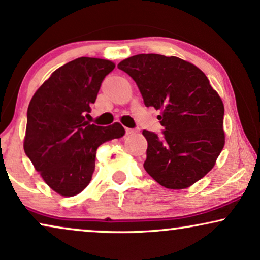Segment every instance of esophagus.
Returning a JSON list of instances; mask_svg holds the SVG:
<instances>
[{
  "label": "esophagus",
  "instance_id": "esophagus-1",
  "mask_svg": "<svg viewBox=\"0 0 260 260\" xmlns=\"http://www.w3.org/2000/svg\"><path fill=\"white\" fill-rule=\"evenodd\" d=\"M134 131H135L134 129H129V127H125V133H126L127 135H130V134H133Z\"/></svg>",
  "mask_w": 260,
  "mask_h": 260
}]
</instances>
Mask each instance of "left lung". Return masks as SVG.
Here are the masks:
<instances>
[{
    "label": "left lung",
    "mask_w": 260,
    "mask_h": 260,
    "mask_svg": "<svg viewBox=\"0 0 260 260\" xmlns=\"http://www.w3.org/2000/svg\"><path fill=\"white\" fill-rule=\"evenodd\" d=\"M118 69L139 86L146 107L161 110L162 136L143 130V168L169 189H184L214 166L224 147V106L205 73L176 56L139 54Z\"/></svg>",
    "instance_id": "8db88e82"
}]
</instances>
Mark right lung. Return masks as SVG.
Here are the masks:
<instances>
[{
	"mask_svg": "<svg viewBox=\"0 0 260 260\" xmlns=\"http://www.w3.org/2000/svg\"><path fill=\"white\" fill-rule=\"evenodd\" d=\"M114 67L110 60L78 57L54 71L32 96L25 154L57 194L81 193L91 181L99 146L125 134L119 123L104 127L85 121Z\"/></svg>",
	"mask_w": 260,
	"mask_h": 260,
	"instance_id": "right-lung-1",
	"label": "right lung"
}]
</instances>
